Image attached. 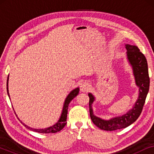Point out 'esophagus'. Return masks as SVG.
Segmentation results:
<instances>
[{
  "instance_id": "esophagus-1",
  "label": "esophagus",
  "mask_w": 154,
  "mask_h": 154,
  "mask_svg": "<svg viewBox=\"0 0 154 154\" xmlns=\"http://www.w3.org/2000/svg\"><path fill=\"white\" fill-rule=\"evenodd\" d=\"M80 88H81V92H85L88 91V90H90V84L88 83V82H83V83L81 85V87Z\"/></svg>"
}]
</instances>
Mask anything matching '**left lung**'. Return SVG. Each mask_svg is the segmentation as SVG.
<instances>
[{
	"label": "left lung",
	"instance_id": "1",
	"mask_svg": "<svg viewBox=\"0 0 154 154\" xmlns=\"http://www.w3.org/2000/svg\"><path fill=\"white\" fill-rule=\"evenodd\" d=\"M125 48L128 51L127 56L128 61L132 65V69H133L136 85L138 86L139 90H140L138 100L133 108L128 111L126 114L113 118L109 121H104L93 114L92 104L94 102V97L91 93L88 94L90 98L89 108L90 118L94 125L97 126L101 130L113 131V130L123 129L135 122L142 113L145 100L148 94L150 79L149 76L146 59L144 54L140 51V49L137 46L127 44L125 45Z\"/></svg>",
	"mask_w": 154,
	"mask_h": 154
}]
</instances>
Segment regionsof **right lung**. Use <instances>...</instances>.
Segmentation results:
<instances>
[{"label": "right lung", "instance_id": "right-lung-1", "mask_svg": "<svg viewBox=\"0 0 154 154\" xmlns=\"http://www.w3.org/2000/svg\"><path fill=\"white\" fill-rule=\"evenodd\" d=\"M8 79H9V76H8V80H7V92H8V96H9L10 97L9 92H8ZM79 92V88H77L73 90H72V91L69 94V95L67 96L66 100H65L64 106H63L62 113V115H61L60 120H59L57 123L51 126V127H49L48 128H44V129H34V128H30L29 127V126H27L26 125H25V124L23 123L22 122H21V123H22L26 128H28V129L33 130V131H35L36 132H39V133H55V132H60V130H62L63 128H64V126L66 125V121L67 119V113H68V107H69V103L71 102V101L72 100L73 98L75 97L78 95Z\"/></svg>", "mask_w": 154, "mask_h": 154}]
</instances>
